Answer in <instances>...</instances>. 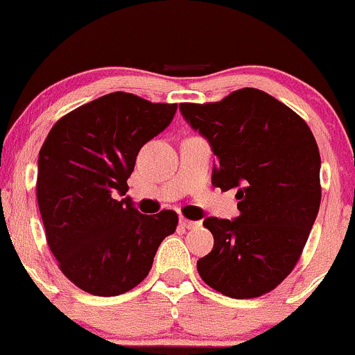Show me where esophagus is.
Segmentation results:
<instances>
[{
    "mask_svg": "<svg viewBox=\"0 0 355 355\" xmlns=\"http://www.w3.org/2000/svg\"><path fill=\"white\" fill-rule=\"evenodd\" d=\"M179 224H181L184 229H196V227H200V222L188 220V218H181V220H179Z\"/></svg>",
    "mask_w": 355,
    "mask_h": 355,
    "instance_id": "1",
    "label": "esophagus"
}]
</instances>
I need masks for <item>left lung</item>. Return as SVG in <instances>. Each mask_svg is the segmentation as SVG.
I'll use <instances>...</instances> for the list:
<instances>
[{"mask_svg": "<svg viewBox=\"0 0 355 355\" xmlns=\"http://www.w3.org/2000/svg\"><path fill=\"white\" fill-rule=\"evenodd\" d=\"M217 157L211 184L236 188L239 217H208L214 250L196 263L205 284L234 299L275 288L292 272L321 202L320 150L286 104L258 89L220 102L179 104Z\"/></svg>", "mask_w": 355, "mask_h": 355, "instance_id": "8db88e82", "label": "left lung"}]
</instances>
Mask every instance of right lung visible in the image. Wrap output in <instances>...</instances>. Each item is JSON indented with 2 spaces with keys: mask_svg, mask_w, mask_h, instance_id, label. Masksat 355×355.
Returning <instances> with one entry per match:
<instances>
[{
  "mask_svg": "<svg viewBox=\"0 0 355 355\" xmlns=\"http://www.w3.org/2000/svg\"><path fill=\"white\" fill-rule=\"evenodd\" d=\"M176 104L112 92L63 116L39 152L37 203L47 244L64 275L102 297L137 287L178 214L144 215L126 195L140 148L162 133Z\"/></svg>",
  "mask_w": 355,
  "mask_h": 355,
  "instance_id": "1",
  "label": "right lung"
}]
</instances>
